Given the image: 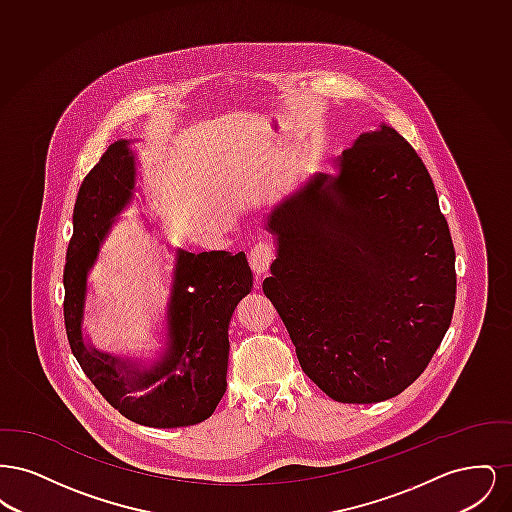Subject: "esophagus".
Listing matches in <instances>:
<instances>
[{"instance_id":"1","label":"esophagus","mask_w":512,"mask_h":512,"mask_svg":"<svg viewBox=\"0 0 512 512\" xmlns=\"http://www.w3.org/2000/svg\"><path fill=\"white\" fill-rule=\"evenodd\" d=\"M272 261H274V247L270 242H259L249 253V265L257 276H263Z\"/></svg>"}]
</instances>
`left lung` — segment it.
<instances>
[{"label": "left lung", "instance_id": "8db88e82", "mask_svg": "<svg viewBox=\"0 0 512 512\" xmlns=\"http://www.w3.org/2000/svg\"><path fill=\"white\" fill-rule=\"evenodd\" d=\"M268 217L278 240L263 292L299 365L340 403L407 390L455 309V247L413 146L390 126L361 134Z\"/></svg>", "mask_w": 512, "mask_h": 512}]
</instances>
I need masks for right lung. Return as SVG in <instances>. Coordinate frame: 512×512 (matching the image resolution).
Here are the masks:
<instances>
[{
    "mask_svg": "<svg viewBox=\"0 0 512 512\" xmlns=\"http://www.w3.org/2000/svg\"><path fill=\"white\" fill-rule=\"evenodd\" d=\"M134 180V153L126 140L107 147L82 180L63 272L67 338L84 374L122 416L153 428L192 426L213 414L226 391L228 324L236 305L253 288V272L244 251L194 255L180 249L165 357L149 370H136L121 359L88 349L80 328L86 276L111 222L130 203ZM146 389L151 392L144 394Z\"/></svg>",
    "mask_w": 512,
    "mask_h": 512,
    "instance_id": "add662e5",
    "label": "right lung"
}]
</instances>
